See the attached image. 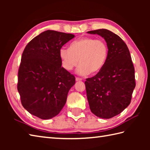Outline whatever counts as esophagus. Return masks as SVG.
<instances>
[{"mask_svg": "<svg viewBox=\"0 0 150 150\" xmlns=\"http://www.w3.org/2000/svg\"><path fill=\"white\" fill-rule=\"evenodd\" d=\"M75 80H76V81H82V79L79 78V77H76Z\"/></svg>", "mask_w": 150, "mask_h": 150, "instance_id": "obj_1", "label": "esophagus"}]
</instances>
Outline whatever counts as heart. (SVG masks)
<instances>
[{
	"instance_id": "obj_1",
	"label": "heart",
	"mask_w": 150,
	"mask_h": 150,
	"mask_svg": "<svg viewBox=\"0 0 150 150\" xmlns=\"http://www.w3.org/2000/svg\"><path fill=\"white\" fill-rule=\"evenodd\" d=\"M108 55L106 42L103 39L93 37L81 38L71 42L69 49L62 47L59 50V57L64 68L71 71L79 62L77 72L81 75L99 72L106 62Z\"/></svg>"
}]
</instances>
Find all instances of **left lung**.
<instances>
[{
	"label": "left lung",
	"mask_w": 150,
	"mask_h": 150,
	"mask_svg": "<svg viewBox=\"0 0 150 150\" xmlns=\"http://www.w3.org/2000/svg\"><path fill=\"white\" fill-rule=\"evenodd\" d=\"M106 40L108 55L104 67L96 75L85 81L91 111L102 119L120 113L131 103L135 87V69L126 43L117 35L106 29L88 31Z\"/></svg>",
	"instance_id": "left-lung-1"
}]
</instances>
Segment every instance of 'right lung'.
<instances>
[{"instance_id": "1", "label": "right lung", "mask_w": 150, "mask_h": 150, "mask_svg": "<svg viewBox=\"0 0 150 150\" xmlns=\"http://www.w3.org/2000/svg\"><path fill=\"white\" fill-rule=\"evenodd\" d=\"M73 34L47 30L28 43L22 53L17 90L22 106L41 119L57 115L64 106L74 75L62 67L59 50Z\"/></svg>"}]
</instances>
